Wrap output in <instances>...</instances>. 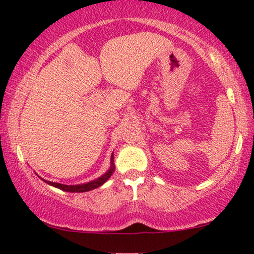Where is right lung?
<instances>
[{"label": "right lung", "mask_w": 254, "mask_h": 254, "mask_svg": "<svg viewBox=\"0 0 254 254\" xmlns=\"http://www.w3.org/2000/svg\"><path fill=\"white\" fill-rule=\"evenodd\" d=\"M114 170H116V165H114V155L112 154L111 155V165H110V169L107 170V171L104 173L103 176H100L99 178H97L95 180H91V182L89 183H84V184H78V185H64V184H60V183H53V182H48V180H45L39 177L41 180H44L45 183L48 184V185L53 186V187H57V189L61 190H64V192H70V193H83V192H89V190H95V189H98L103 185L104 183L107 182V180L110 179V177L113 175Z\"/></svg>", "instance_id": "obj_1"}]
</instances>
